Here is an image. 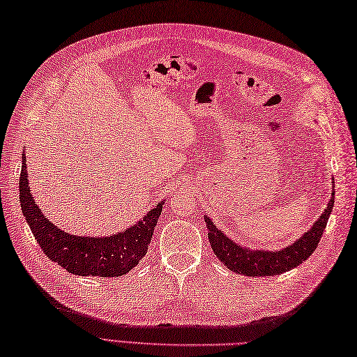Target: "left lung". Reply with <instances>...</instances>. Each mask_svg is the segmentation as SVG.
I'll list each match as a JSON object with an SVG mask.
<instances>
[{
  "label": "left lung",
  "instance_id": "obj_1",
  "mask_svg": "<svg viewBox=\"0 0 357 357\" xmlns=\"http://www.w3.org/2000/svg\"><path fill=\"white\" fill-rule=\"evenodd\" d=\"M333 203L335 192L330 198L327 208L319 216V220L312 225V229L304 233L298 241H295L292 245L280 251H251L248 248H242L225 236L221 230L216 229V225L206 216L204 221L208 231V242H211L215 256L233 273L253 277L279 275L298 266L314 253L321 236H323L328 216L332 213Z\"/></svg>",
  "mask_w": 357,
  "mask_h": 357
}]
</instances>
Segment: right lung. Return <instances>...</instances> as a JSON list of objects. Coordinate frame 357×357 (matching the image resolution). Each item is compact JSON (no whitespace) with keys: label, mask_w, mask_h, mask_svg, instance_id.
Returning a JSON list of instances; mask_svg holds the SVG:
<instances>
[{"label":"right lung","mask_w":357,"mask_h":357,"mask_svg":"<svg viewBox=\"0 0 357 357\" xmlns=\"http://www.w3.org/2000/svg\"><path fill=\"white\" fill-rule=\"evenodd\" d=\"M20 202L34 238L50 260L71 274L100 277L124 275L139 264L150 247L163 207L162 202L151 208L142 221L110 238H78L68 234L50 222L34 204L29 188L25 155H22L20 177Z\"/></svg>","instance_id":"right-lung-1"}]
</instances>
